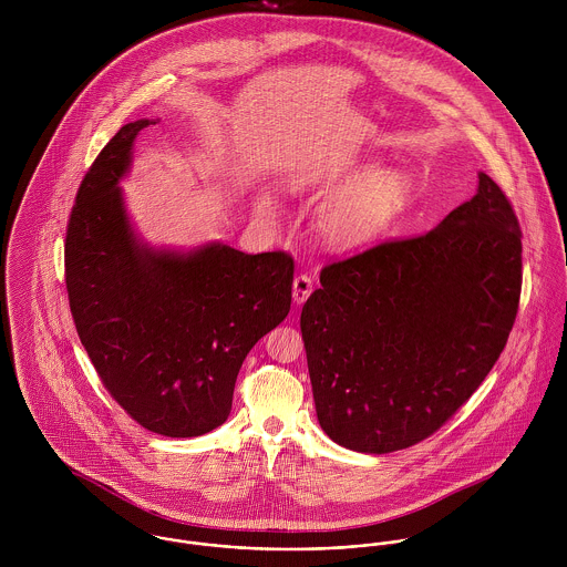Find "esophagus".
I'll return each instance as SVG.
<instances>
[{
	"instance_id": "34e87169",
	"label": "esophagus",
	"mask_w": 567,
	"mask_h": 567,
	"mask_svg": "<svg viewBox=\"0 0 567 567\" xmlns=\"http://www.w3.org/2000/svg\"><path fill=\"white\" fill-rule=\"evenodd\" d=\"M312 295V277L310 275H297L292 281V299L297 306H301Z\"/></svg>"
}]
</instances>
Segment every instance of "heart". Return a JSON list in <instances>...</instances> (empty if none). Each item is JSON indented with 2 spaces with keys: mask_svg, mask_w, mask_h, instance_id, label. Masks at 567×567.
Returning <instances> with one entry per match:
<instances>
[{
  "mask_svg": "<svg viewBox=\"0 0 567 567\" xmlns=\"http://www.w3.org/2000/svg\"><path fill=\"white\" fill-rule=\"evenodd\" d=\"M317 216V234L327 246L355 250L378 243L404 214L410 183L404 174L358 165L344 176Z\"/></svg>",
  "mask_w": 567,
  "mask_h": 567,
  "instance_id": "obj_1",
  "label": "heart"
}]
</instances>
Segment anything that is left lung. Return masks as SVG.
I'll return each mask as SVG.
<instances>
[{"instance_id":"8db88e82","label":"left lung","mask_w":567,"mask_h":567,"mask_svg":"<svg viewBox=\"0 0 567 567\" xmlns=\"http://www.w3.org/2000/svg\"><path fill=\"white\" fill-rule=\"evenodd\" d=\"M414 238L327 264L301 312L319 423L367 454L432 436L483 384L515 323L522 229L499 185Z\"/></svg>"}]
</instances>
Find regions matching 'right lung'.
<instances>
[{
	"instance_id": "obj_1",
	"label": "right lung",
	"mask_w": 567,
	"mask_h": 567,
	"mask_svg": "<svg viewBox=\"0 0 567 567\" xmlns=\"http://www.w3.org/2000/svg\"><path fill=\"white\" fill-rule=\"evenodd\" d=\"M151 120L122 126L82 178L65 236V286L82 347L111 398L172 439L223 425L246 353L290 312L295 259L227 244L194 252L135 240L120 178Z\"/></svg>"
}]
</instances>
